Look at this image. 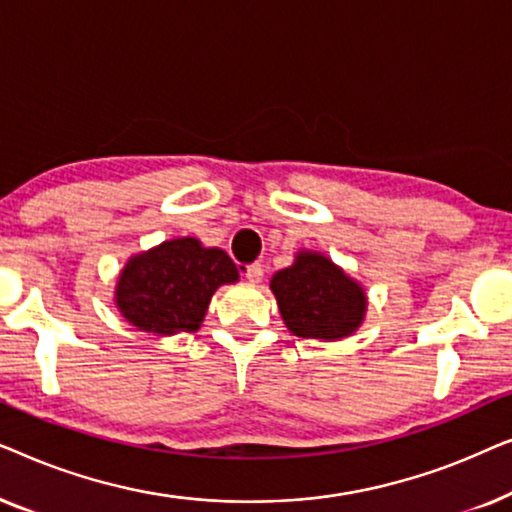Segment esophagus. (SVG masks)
<instances>
[{"label": "esophagus", "mask_w": 512, "mask_h": 512, "mask_svg": "<svg viewBox=\"0 0 512 512\" xmlns=\"http://www.w3.org/2000/svg\"><path fill=\"white\" fill-rule=\"evenodd\" d=\"M244 277H247L251 284H258L263 279V265L261 263L247 265V268H244Z\"/></svg>", "instance_id": "obj_1"}]
</instances>
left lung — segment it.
Returning a JSON list of instances; mask_svg holds the SVG:
<instances>
[{
    "mask_svg": "<svg viewBox=\"0 0 512 512\" xmlns=\"http://www.w3.org/2000/svg\"><path fill=\"white\" fill-rule=\"evenodd\" d=\"M284 324L298 338L340 340L359 328L366 293L326 256L303 251L291 268L272 277Z\"/></svg>",
    "mask_w": 512,
    "mask_h": 512,
    "instance_id": "left-lung-1",
    "label": "left lung"
}]
</instances>
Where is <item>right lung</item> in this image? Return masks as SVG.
Here are the masks:
<instances>
[{"mask_svg":"<svg viewBox=\"0 0 512 512\" xmlns=\"http://www.w3.org/2000/svg\"><path fill=\"white\" fill-rule=\"evenodd\" d=\"M237 282V268L221 249L181 237L130 258L116 284V305L139 331L195 333L221 284Z\"/></svg>","mask_w":512,"mask_h":512,"instance_id":"add662e5","label":"right lung"}]
</instances>
